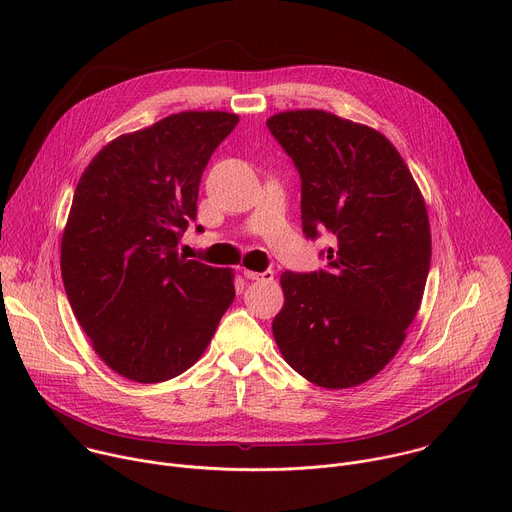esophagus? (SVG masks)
Returning <instances> with one entry per match:
<instances>
[{"mask_svg":"<svg viewBox=\"0 0 512 512\" xmlns=\"http://www.w3.org/2000/svg\"><path fill=\"white\" fill-rule=\"evenodd\" d=\"M243 273H245V277H247V279H251V281H271V279H273V271H271V269H267V271H261V273L245 269Z\"/></svg>","mask_w":512,"mask_h":512,"instance_id":"34e87169","label":"esophagus"}]
</instances>
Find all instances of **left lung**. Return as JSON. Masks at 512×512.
I'll return each instance as SVG.
<instances>
[{
    "label": "left lung",
    "mask_w": 512,
    "mask_h": 512,
    "mask_svg": "<svg viewBox=\"0 0 512 512\" xmlns=\"http://www.w3.org/2000/svg\"><path fill=\"white\" fill-rule=\"evenodd\" d=\"M267 127L302 178L308 239L326 229L328 269L281 273L273 338L291 369L324 389L379 375L401 348L431 261L419 186L377 129L320 109L283 111Z\"/></svg>",
    "instance_id": "obj_1"
}]
</instances>
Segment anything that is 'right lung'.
<instances>
[{"instance_id": "1", "label": "right lung", "mask_w": 512, "mask_h": 512, "mask_svg": "<svg viewBox=\"0 0 512 512\" xmlns=\"http://www.w3.org/2000/svg\"><path fill=\"white\" fill-rule=\"evenodd\" d=\"M239 123L182 111L119 135L85 168L62 233L66 296L117 375L162 383L202 356L235 300V271L178 255L202 172ZM200 229V227H198Z\"/></svg>"}]
</instances>
